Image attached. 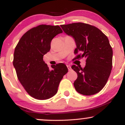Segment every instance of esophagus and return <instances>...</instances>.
Returning <instances> with one entry per match:
<instances>
[{"label": "esophagus", "mask_w": 125, "mask_h": 125, "mask_svg": "<svg viewBox=\"0 0 125 125\" xmlns=\"http://www.w3.org/2000/svg\"><path fill=\"white\" fill-rule=\"evenodd\" d=\"M67 69H68V70L69 71H71V65H69H69H67Z\"/></svg>", "instance_id": "esophagus-1"}]
</instances>
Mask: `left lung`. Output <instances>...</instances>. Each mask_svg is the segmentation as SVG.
Wrapping results in <instances>:
<instances>
[{
	"label": "left lung",
	"instance_id": "obj_1",
	"mask_svg": "<svg viewBox=\"0 0 125 125\" xmlns=\"http://www.w3.org/2000/svg\"><path fill=\"white\" fill-rule=\"evenodd\" d=\"M67 35L74 39V59L86 58V65H72L77 74L74 88L83 95L94 94L104 88L112 68L113 51L108 38L96 27L82 22L61 25ZM80 53L79 54L78 53Z\"/></svg>",
	"mask_w": 125,
	"mask_h": 125
}]
</instances>
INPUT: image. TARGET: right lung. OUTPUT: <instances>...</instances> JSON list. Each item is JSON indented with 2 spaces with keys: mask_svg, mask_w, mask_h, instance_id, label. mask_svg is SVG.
Returning <instances> with one entry per match:
<instances>
[{
  "mask_svg": "<svg viewBox=\"0 0 125 125\" xmlns=\"http://www.w3.org/2000/svg\"><path fill=\"white\" fill-rule=\"evenodd\" d=\"M62 32L58 25H40L27 31L15 49L13 64L17 77L28 94L36 99L53 96L68 72L62 63L51 66L49 69L43 60L51 49L52 40Z\"/></svg>",
  "mask_w": 125,
  "mask_h": 125,
  "instance_id": "1",
  "label": "right lung"
}]
</instances>
